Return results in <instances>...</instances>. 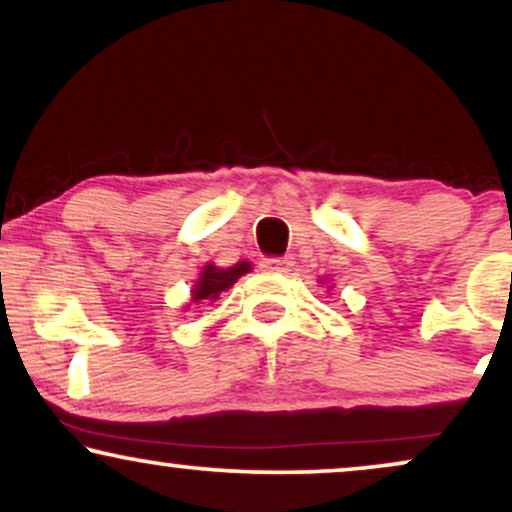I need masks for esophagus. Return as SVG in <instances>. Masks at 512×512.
<instances>
[{
  "label": "esophagus",
  "instance_id": "esophagus-1",
  "mask_svg": "<svg viewBox=\"0 0 512 512\" xmlns=\"http://www.w3.org/2000/svg\"><path fill=\"white\" fill-rule=\"evenodd\" d=\"M291 265V258H263L261 261V268L265 272H289Z\"/></svg>",
  "mask_w": 512,
  "mask_h": 512
}]
</instances>
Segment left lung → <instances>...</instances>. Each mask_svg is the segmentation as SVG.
I'll use <instances>...</instances> for the list:
<instances>
[{
	"label": "left lung",
	"mask_w": 512,
	"mask_h": 512,
	"mask_svg": "<svg viewBox=\"0 0 512 512\" xmlns=\"http://www.w3.org/2000/svg\"><path fill=\"white\" fill-rule=\"evenodd\" d=\"M326 282V279H319V284H324ZM328 289H331V286H328Z\"/></svg>",
	"instance_id": "1"
}]
</instances>
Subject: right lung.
Returning <instances> with one entry per match:
<instances>
[{
    "label": "right lung",
    "instance_id": "right-lung-1",
    "mask_svg": "<svg viewBox=\"0 0 512 512\" xmlns=\"http://www.w3.org/2000/svg\"><path fill=\"white\" fill-rule=\"evenodd\" d=\"M249 261H237L235 265H230V268H219V265L214 263H207L202 265L200 270V277L195 279L193 289H191V303L195 305H205V303H216L219 296L223 291H228L230 286H233L237 279L242 275H247L251 272ZM191 305H186V310Z\"/></svg>",
    "mask_w": 512,
    "mask_h": 512
}]
</instances>
